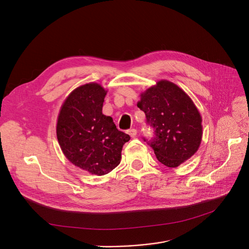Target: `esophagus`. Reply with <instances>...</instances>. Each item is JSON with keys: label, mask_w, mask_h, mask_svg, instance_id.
Here are the masks:
<instances>
[{"label": "esophagus", "mask_w": 249, "mask_h": 249, "mask_svg": "<svg viewBox=\"0 0 249 249\" xmlns=\"http://www.w3.org/2000/svg\"><path fill=\"white\" fill-rule=\"evenodd\" d=\"M127 133H128L130 136H131V137H135V136L137 135V130L134 129V128L129 129L128 131H127Z\"/></svg>", "instance_id": "1"}]
</instances>
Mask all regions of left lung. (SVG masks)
I'll use <instances>...</instances> for the list:
<instances>
[{
  "instance_id": "1",
  "label": "left lung",
  "mask_w": 249,
  "mask_h": 249,
  "mask_svg": "<svg viewBox=\"0 0 249 249\" xmlns=\"http://www.w3.org/2000/svg\"><path fill=\"white\" fill-rule=\"evenodd\" d=\"M137 106L153 130L143 140L156 159L167 167H177L198 150L202 139V118L191 98L177 85L160 81L141 95Z\"/></svg>"
}]
</instances>
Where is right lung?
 Wrapping results in <instances>:
<instances>
[{
  "label": "right lung",
  "instance_id": "add662e5",
  "mask_svg": "<svg viewBox=\"0 0 249 249\" xmlns=\"http://www.w3.org/2000/svg\"><path fill=\"white\" fill-rule=\"evenodd\" d=\"M107 91L98 84L78 87L63 103L56 135L61 150L75 166L103 176L120 163L124 143L130 136L116 128L102 113Z\"/></svg>",
  "mask_w": 249,
  "mask_h": 249
}]
</instances>
